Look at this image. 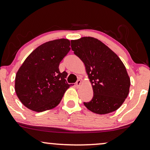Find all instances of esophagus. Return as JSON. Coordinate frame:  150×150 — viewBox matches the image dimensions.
Instances as JSON below:
<instances>
[{
	"label": "esophagus",
	"mask_w": 150,
	"mask_h": 150,
	"mask_svg": "<svg viewBox=\"0 0 150 150\" xmlns=\"http://www.w3.org/2000/svg\"><path fill=\"white\" fill-rule=\"evenodd\" d=\"M81 81L80 80V79H78V80H77V82H76L77 86V87H79V86H80V85H81Z\"/></svg>",
	"instance_id": "esophagus-1"
}]
</instances>
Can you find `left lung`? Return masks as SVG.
Returning a JSON list of instances; mask_svg holds the SVG:
<instances>
[{
	"label": "left lung",
	"mask_w": 150,
	"mask_h": 150,
	"mask_svg": "<svg viewBox=\"0 0 150 150\" xmlns=\"http://www.w3.org/2000/svg\"><path fill=\"white\" fill-rule=\"evenodd\" d=\"M74 54L84 62L91 82L93 97L84 105L98 114L117 110L127 97L130 79L126 68L115 52L96 38L72 40Z\"/></svg>",
	"instance_id": "1"
}]
</instances>
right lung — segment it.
I'll return each instance as SVG.
<instances>
[{"label":"right lung","instance_id":"obj_1","mask_svg":"<svg viewBox=\"0 0 150 150\" xmlns=\"http://www.w3.org/2000/svg\"><path fill=\"white\" fill-rule=\"evenodd\" d=\"M70 41L56 39L39 45L25 59L15 78V91L24 106L37 112L57 107L71 86L60 62L71 50Z\"/></svg>","mask_w":150,"mask_h":150}]
</instances>
